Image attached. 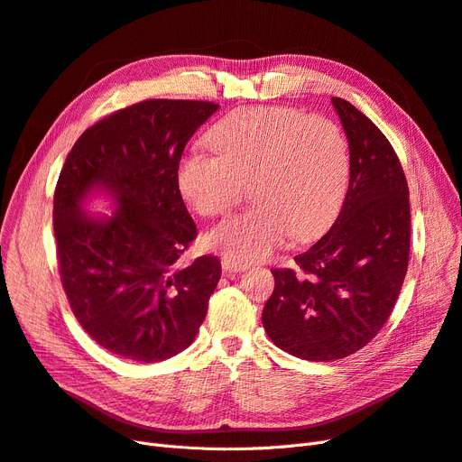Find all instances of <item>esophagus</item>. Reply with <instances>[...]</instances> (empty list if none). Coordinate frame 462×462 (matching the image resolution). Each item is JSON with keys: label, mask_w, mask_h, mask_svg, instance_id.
I'll return each instance as SVG.
<instances>
[{"label": "esophagus", "mask_w": 462, "mask_h": 462, "mask_svg": "<svg viewBox=\"0 0 462 462\" xmlns=\"http://www.w3.org/2000/svg\"><path fill=\"white\" fill-rule=\"evenodd\" d=\"M220 266H223V272H226V273H237V272L249 270V264L239 263V260H232V258H223Z\"/></svg>", "instance_id": "34e87169"}]
</instances>
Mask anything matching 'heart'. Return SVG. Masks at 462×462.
Listing matches in <instances>:
<instances>
[{"label": "heart", "mask_w": 462, "mask_h": 462, "mask_svg": "<svg viewBox=\"0 0 462 462\" xmlns=\"http://www.w3.org/2000/svg\"><path fill=\"white\" fill-rule=\"evenodd\" d=\"M213 151L192 149L177 166L183 198L204 217L228 211L249 183L253 208L204 236L209 251L253 263L294 239L325 232L342 208L349 149L330 118L287 107H245L209 130Z\"/></svg>", "instance_id": "1"}]
</instances>
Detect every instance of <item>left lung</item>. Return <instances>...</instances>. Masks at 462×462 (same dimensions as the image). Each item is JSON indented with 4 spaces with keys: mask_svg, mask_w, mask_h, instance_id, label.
Here are the masks:
<instances>
[{
    "mask_svg": "<svg viewBox=\"0 0 462 462\" xmlns=\"http://www.w3.org/2000/svg\"><path fill=\"white\" fill-rule=\"evenodd\" d=\"M349 143V187L336 223L296 270H272L263 325L298 358L363 349L389 319L410 258V190L389 139L346 99H330Z\"/></svg>",
    "mask_w": 462,
    "mask_h": 462,
    "instance_id": "left-lung-1",
    "label": "left lung"
}]
</instances>
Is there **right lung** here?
Listing matches in <instances>:
<instances>
[{
	"instance_id": "right-lung-1",
	"label": "right lung",
	"mask_w": 462,
	"mask_h": 462,
	"mask_svg": "<svg viewBox=\"0 0 462 462\" xmlns=\"http://www.w3.org/2000/svg\"><path fill=\"white\" fill-rule=\"evenodd\" d=\"M217 109L147 99L85 130L66 158L52 215L60 275L79 323L113 355L160 363L187 349L204 323L220 260L177 266L196 237L177 166ZM99 195L111 216L89 213Z\"/></svg>"
}]
</instances>
